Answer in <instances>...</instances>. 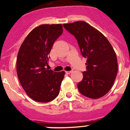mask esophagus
Here are the masks:
<instances>
[{
	"mask_svg": "<svg viewBox=\"0 0 130 130\" xmlns=\"http://www.w3.org/2000/svg\"><path fill=\"white\" fill-rule=\"evenodd\" d=\"M72 73V71H66V73H67V74H70V73Z\"/></svg>",
	"mask_w": 130,
	"mask_h": 130,
	"instance_id": "obj_1",
	"label": "esophagus"
}]
</instances>
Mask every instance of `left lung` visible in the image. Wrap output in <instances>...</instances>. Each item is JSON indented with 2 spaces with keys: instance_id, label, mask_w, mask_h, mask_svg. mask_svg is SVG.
Masks as SVG:
<instances>
[{
  "instance_id": "left-lung-1",
  "label": "left lung",
  "mask_w": 130,
  "mask_h": 130,
  "mask_svg": "<svg viewBox=\"0 0 130 130\" xmlns=\"http://www.w3.org/2000/svg\"><path fill=\"white\" fill-rule=\"evenodd\" d=\"M77 39L81 55L87 58V70L77 84L83 96L98 99L105 96L114 84L118 72L116 53L104 34L87 23L79 21L63 24Z\"/></svg>"
}]
</instances>
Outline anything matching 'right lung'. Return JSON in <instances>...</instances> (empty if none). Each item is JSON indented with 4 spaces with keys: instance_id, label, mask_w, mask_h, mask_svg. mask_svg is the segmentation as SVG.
Instances as JSON below:
<instances>
[{
    "instance_id": "right-lung-1",
    "label": "right lung",
    "mask_w": 130,
    "mask_h": 130,
    "mask_svg": "<svg viewBox=\"0 0 130 130\" xmlns=\"http://www.w3.org/2000/svg\"><path fill=\"white\" fill-rule=\"evenodd\" d=\"M62 25H41L27 35L17 57V73L24 90L36 102H49L59 94L64 71L46 68L54 42L62 34Z\"/></svg>"
}]
</instances>
